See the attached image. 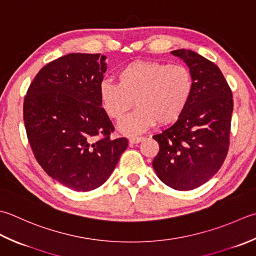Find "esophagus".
Here are the masks:
<instances>
[{
  "mask_svg": "<svg viewBox=\"0 0 256 256\" xmlns=\"http://www.w3.org/2000/svg\"><path fill=\"white\" fill-rule=\"evenodd\" d=\"M143 138H142V136H131L128 138V142L131 144H138L141 141H143Z\"/></svg>",
  "mask_w": 256,
  "mask_h": 256,
  "instance_id": "obj_1",
  "label": "esophagus"
}]
</instances>
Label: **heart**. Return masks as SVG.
Returning <instances> with one entry per match:
<instances>
[{"label": "heart", "mask_w": 256, "mask_h": 256, "mask_svg": "<svg viewBox=\"0 0 256 256\" xmlns=\"http://www.w3.org/2000/svg\"><path fill=\"white\" fill-rule=\"evenodd\" d=\"M193 76L184 65L133 62L118 72V82L104 80L100 85L102 108L114 121L136 108L120 123V131L141 133L155 123L168 125L182 116L193 93Z\"/></svg>", "instance_id": "heart-1"}]
</instances>
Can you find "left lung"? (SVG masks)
<instances>
[{
  "mask_svg": "<svg viewBox=\"0 0 256 256\" xmlns=\"http://www.w3.org/2000/svg\"><path fill=\"white\" fill-rule=\"evenodd\" d=\"M171 53L191 71L193 93L182 116L153 136L160 146L153 168L168 186L188 191L208 182L226 158L233 98L218 65L191 50Z\"/></svg>",
  "mask_w": 256,
  "mask_h": 256,
  "instance_id": "8db88e82",
  "label": "left lung"
}]
</instances>
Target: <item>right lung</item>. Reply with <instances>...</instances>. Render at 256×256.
Masks as SVG:
<instances>
[{"label": "right lung", "instance_id": "obj_1", "mask_svg": "<svg viewBox=\"0 0 256 256\" xmlns=\"http://www.w3.org/2000/svg\"><path fill=\"white\" fill-rule=\"evenodd\" d=\"M106 56L71 53L45 65L24 98L23 118L38 164L64 186L88 192L106 181L128 148L100 101Z\"/></svg>", "mask_w": 256, "mask_h": 256}]
</instances>
